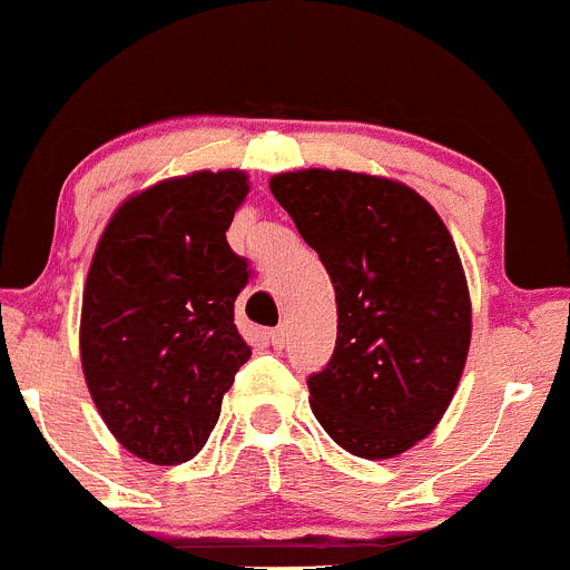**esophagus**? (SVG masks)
Here are the masks:
<instances>
[{
  "mask_svg": "<svg viewBox=\"0 0 570 570\" xmlns=\"http://www.w3.org/2000/svg\"><path fill=\"white\" fill-rule=\"evenodd\" d=\"M268 340L274 347H282L285 345V340H288V328H285V325H279V328L268 331Z\"/></svg>",
  "mask_w": 570,
  "mask_h": 570,
  "instance_id": "1",
  "label": "esophagus"
}]
</instances>
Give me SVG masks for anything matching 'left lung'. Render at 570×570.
<instances>
[{
    "label": "left lung",
    "mask_w": 570,
    "mask_h": 570,
    "mask_svg": "<svg viewBox=\"0 0 570 570\" xmlns=\"http://www.w3.org/2000/svg\"><path fill=\"white\" fill-rule=\"evenodd\" d=\"M271 194L320 254L336 294V347L308 376L331 440L391 460L425 440L454 400L471 345L456 245L407 185L351 170H294Z\"/></svg>",
    "instance_id": "obj_1"
}]
</instances>
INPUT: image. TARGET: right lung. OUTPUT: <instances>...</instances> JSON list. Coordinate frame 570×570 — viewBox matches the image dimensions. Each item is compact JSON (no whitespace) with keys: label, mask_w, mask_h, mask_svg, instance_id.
<instances>
[{"label":"right lung","mask_w":570,"mask_h":570,"mask_svg":"<svg viewBox=\"0 0 570 570\" xmlns=\"http://www.w3.org/2000/svg\"><path fill=\"white\" fill-rule=\"evenodd\" d=\"M248 196L242 170H196L110 216L82 294L79 351L110 434L154 465L188 462L250 356L234 325L248 259L225 230Z\"/></svg>","instance_id":"obj_1"}]
</instances>
